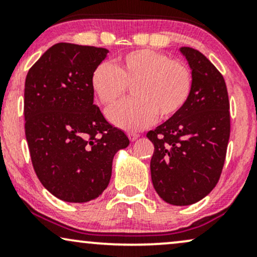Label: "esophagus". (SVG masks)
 <instances>
[{
  "instance_id": "34e87169",
  "label": "esophagus",
  "mask_w": 257,
  "mask_h": 257,
  "mask_svg": "<svg viewBox=\"0 0 257 257\" xmlns=\"http://www.w3.org/2000/svg\"><path fill=\"white\" fill-rule=\"evenodd\" d=\"M139 137H140V135L137 134V133H128V138L131 139V141H135Z\"/></svg>"
}]
</instances>
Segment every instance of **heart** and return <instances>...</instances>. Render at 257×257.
I'll list each match as a JSON object with an SVG mask.
<instances>
[{
	"label": "heart",
	"instance_id": "1",
	"mask_svg": "<svg viewBox=\"0 0 257 257\" xmlns=\"http://www.w3.org/2000/svg\"><path fill=\"white\" fill-rule=\"evenodd\" d=\"M94 94L101 104L113 105L132 87L134 99L107 111L111 123L125 131H140L156 117L166 120L179 113L190 99L192 73L187 65L151 49L119 55L113 65L99 64L90 76Z\"/></svg>",
	"mask_w": 257,
	"mask_h": 257
}]
</instances>
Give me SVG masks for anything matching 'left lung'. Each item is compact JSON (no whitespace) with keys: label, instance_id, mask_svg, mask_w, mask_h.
Returning <instances> with one entry per match:
<instances>
[{"label":"left lung","instance_id":"8db88e82","mask_svg":"<svg viewBox=\"0 0 257 257\" xmlns=\"http://www.w3.org/2000/svg\"><path fill=\"white\" fill-rule=\"evenodd\" d=\"M180 52L192 70L185 107L150 131L155 145L151 179L156 192L173 205H190L213 191L225 164L231 132L227 87L209 59L190 47Z\"/></svg>","mask_w":257,"mask_h":257}]
</instances>
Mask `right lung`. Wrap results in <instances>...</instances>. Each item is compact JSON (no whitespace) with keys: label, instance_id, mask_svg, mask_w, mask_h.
I'll return each mask as SVG.
<instances>
[{"label":"right lung","instance_id":"obj_1","mask_svg":"<svg viewBox=\"0 0 257 257\" xmlns=\"http://www.w3.org/2000/svg\"><path fill=\"white\" fill-rule=\"evenodd\" d=\"M107 53L57 43L26 76L25 137L32 166L41 184L64 202L99 197L110 182L114 155L129 145L94 104L90 76Z\"/></svg>","mask_w":257,"mask_h":257}]
</instances>
